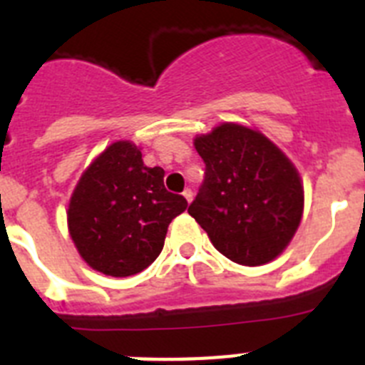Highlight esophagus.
<instances>
[{
  "instance_id": "obj_1",
  "label": "esophagus",
  "mask_w": 365,
  "mask_h": 365,
  "mask_svg": "<svg viewBox=\"0 0 365 365\" xmlns=\"http://www.w3.org/2000/svg\"><path fill=\"white\" fill-rule=\"evenodd\" d=\"M182 195H185V199H186V201H188V202H192V199H193V192H192V190H190V188H186L185 192H182Z\"/></svg>"
}]
</instances>
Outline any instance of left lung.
Wrapping results in <instances>:
<instances>
[{"label": "left lung", "mask_w": 365, "mask_h": 365, "mask_svg": "<svg viewBox=\"0 0 365 365\" xmlns=\"http://www.w3.org/2000/svg\"><path fill=\"white\" fill-rule=\"evenodd\" d=\"M205 180L188 214L222 256L256 267L292 240L303 212V188L291 160L269 138L222 124L195 138Z\"/></svg>", "instance_id": "1"}]
</instances>
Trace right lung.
<instances>
[{
	"label": "right lung",
	"instance_id": "right-lung-1",
	"mask_svg": "<svg viewBox=\"0 0 365 365\" xmlns=\"http://www.w3.org/2000/svg\"><path fill=\"white\" fill-rule=\"evenodd\" d=\"M186 199L164 188V170L148 168L128 140L115 143L87 168L74 188L67 221L89 267L125 278L150 267L164 247L168 225Z\"/></svg>",
	"mask_w": 365,
	"mask_h": 365
}]
</instances>
